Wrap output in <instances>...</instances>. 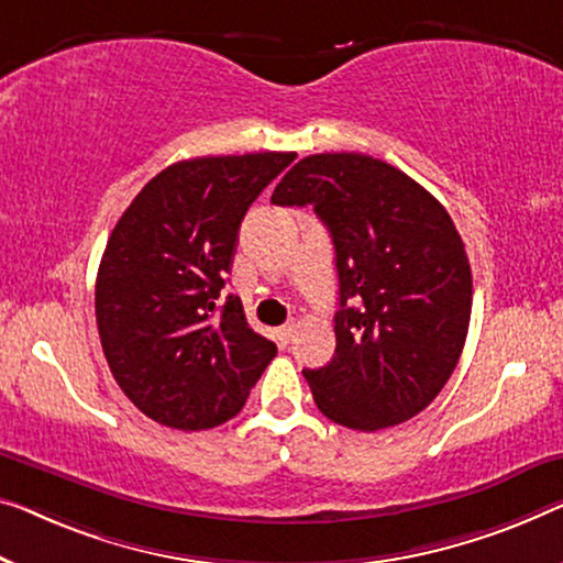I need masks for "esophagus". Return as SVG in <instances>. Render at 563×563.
Wrapping results in <instances>:
<instances>
[{
  "mask_svg": "<svg viewBox=\"0 0 563 563\" xmlns=\"http://www.w3.org/2000/svg\"><path fill=\"white\" fill-rule=\"evenodd\" d=\"M292 331H296V323H292V321H288L285 325H280L278 331H275V335H278L280 346H288L290 339H292Z\"/></svg>",
  "mask_w": 563,
  "mask_h": 563,
  "instance_id": "obj_1",
  "label": "esophagus"
}]
</instances>
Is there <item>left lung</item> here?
<instances>
[{"instance_id": "obj_1", "label": "left lung", "mask_w": 563, "mask_h": 563, "mask_svg": "<svg viewBox=\"0 0 563 563\" xmlns=\"http://www.w3.org/2000/svg\"><path fill=\"white\" fill-rule=\"evenodd\" d=\"M273 205L313 207L335 250V354L303 372L318 409L362 432L422 412L455 372L473 308L467 253L448 209L366 154L300 158Z\"/></svg>"}]
</instances>
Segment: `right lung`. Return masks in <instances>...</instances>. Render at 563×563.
I'll use <instances>...</instances> for the list:
<instances>
[{
    "instance_id": "1",
    "label": "right lung",
    "mask_w": 563,
    "mask_h": 563,
    "mask_svg": "<svg viewBox=\"0 0 563 563\" xmlns=\"http://www.w3.org/2000/svg\"><path fill=\"white\" fill-rule=\"evenodd\" d=\"M296 154L201 156L156 174L121 214L96 280L106 362L158 424L209 430L245 405L278 346L220 290L247 209Z\"/></svg>"
}]
</instances>
